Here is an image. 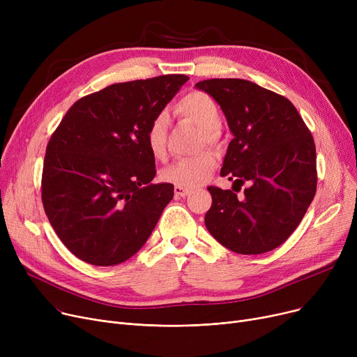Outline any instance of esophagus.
Masks as SVG:
<instances>
[{
	"label": "esophagus",
	"instance_id": "obj_1",
	"mask_svg": "<svg viewBox=\"0 0 357 357\" xmlns=\"http://www.w3.org/2000/svg\"><path fill=\"white\" fill-rule=\"evenodd\" d=\"M174 192H175V197H178V198H185V197H188V195L191 194V190L183 188V186H175Z\"/></svg>",
	"mask_w": 357,
	"mask_h": 357
}]
</instances>
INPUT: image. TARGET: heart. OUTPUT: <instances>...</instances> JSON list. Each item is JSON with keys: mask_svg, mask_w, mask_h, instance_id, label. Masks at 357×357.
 <instances>
[{"mask_svg": "<svg viewBox=\"0 0 357 357\" xmlns=\"http://www.w3.org/2000/svg\"><path fill=\"white\" fill-rule=\"evenodd\" d=\"M174 114L191 121L201 130V144H220L222 139L221 117L217 102L202 91H191L181 97L174 105ZM167 142V119L163 114L156 116L150 121L146 130V144L149 152L155 159H165ZM217 159L213 150H201L194 156L178 159L172 165L165 167L160 178L162 181L183 188H194L207 179L215 169Z\"/></svg>", "mask_w": 357, "mask_h": 357, "instance_id": "heart-1", "label": "heart"}]
</instances>
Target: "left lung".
Segmentation results:
<instances>
[{"mask_svg": "<svg viewBox=\"0 0 357 357\" xmlns=\"http://www.w3.org/2000/svg\"><path fill=\"white\" fill-rule=\"evenodd\" d=\"M220 104L234 139L221 176L236 188L208 186L211 208L205 226L213 237L240 255L266 253L295 231L317 191L315 144L294 104L250 81L217 78L195 85Z\"/></svg>", "mask_w": 357, "mask_h": 357, "instance_id": "8db88e82", "label": "left lung"}]
</instances>
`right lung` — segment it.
Listing matches in <instances>:
<instances>
[{
  "label": "right lung",
  "instance_id": "right-lung-1",
  "mask_svg": "<svg viewBox=\"0 0 357 357\" xmlns=\"http://www.w3.org/2000/svg\"><path fill=\"white\" fill-rule=\"evenodd\" d=\"M186 75L112 84L75 102L49 139L42 202L50 226L78 259L119 265L137 253L174 198L152 183L146 130Z\"/></svg>",
  "mask_w": 357,
  "mask_h": 357
}]
</instances>
